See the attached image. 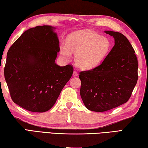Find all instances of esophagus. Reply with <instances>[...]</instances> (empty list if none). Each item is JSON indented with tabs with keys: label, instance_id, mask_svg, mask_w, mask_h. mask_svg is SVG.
<instances>
[{
	"label": "esophagus",
	"instance_id": "1",
	"mask_svg": "<svg viewBox=\"0 0 148 148\" xmlns=\"http://www.w3.org/2000/svg\"><path fill=\"white\" fill-rule=\"evenodd\" d=\"M77 75H78V73H77V72L74 71V72H73V76H77Z\"/></svg>",
	"mask_w": 148,
	"mask_h": 148
}]
</instances>
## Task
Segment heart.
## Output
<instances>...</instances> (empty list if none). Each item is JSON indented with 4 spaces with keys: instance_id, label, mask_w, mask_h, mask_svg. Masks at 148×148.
Masks as SVG:
<instances>
[{
    "instance_id": "b5f03b06",
    "label": "heart",
    "mask_w": 148,
    "mask_h": 148,
    "mask_svg": "<svg viewBox=\"0 0 148 148\" xmlns=\"http://www.w3.org/2000/svg\"><path fill=\"white\" fill-rule=\"evenodd\" d=\"M110 42L96 32L81 31L70 35L67 46L62 45L60 54L64 60L71 57V51L75 54L76 66L82 70H90L101 63L108 53Z\"/></svg>"
}]
</instances>
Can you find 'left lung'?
<instances>
[{
	"label": "left lung",
	"mask_w": 148,
	"mask_h": 148,
	"mask_svg": "<svg viewBox=\"0 0 148 148\" xmlns=\"http://www.w3.org/2000/svg\"><path fill=\"white\" fill-rule=\"evenodd\" d=\"M115 45L103 62L79 72L80 95L87 109L105 112L129 101L138 80V60L126 37L118 32L105 31Z\"/></svg>",
	"instance_id": "left-lung-1"
}]
</instances>
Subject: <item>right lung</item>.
<instances>
[{"label": "right lung", "instance_id": "obj_1", "mask_svg": "<svg viewBox=\"0 0 148 148\" xmlns=\"http://www.w3.org/2000/svg\"><path fill=\"white\" fill-rule=\"evenodd\" d=\"M49 25L25 31L10 47L4 77L14 102L32 112L51 109L73 73L56 63L59 41Z\"/></svg>", "mask_w": 148, "mask_h": 148}]
</instances>
